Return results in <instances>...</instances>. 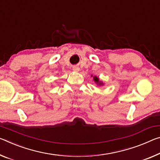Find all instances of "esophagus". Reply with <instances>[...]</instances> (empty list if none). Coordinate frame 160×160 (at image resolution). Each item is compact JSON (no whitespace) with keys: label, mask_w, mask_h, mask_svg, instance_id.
<instances>
[{"label":"esophagus","mask_w":160,"mask_h":160,"mask_svg":"<svg viewBox=\"0 0 160 160\" xmlns=\"http://www.w3.org/2000/svg\"><path fill=\"white\" fill-rule=\"evenodd\" d=\"M72 70L75 71V72H78V71L80 70V68H78V67H77V66H73V68H72Z\"/></svg>","instance_id":"1"}]
</instances>
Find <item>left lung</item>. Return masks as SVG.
I'll list each match as a JSON object with an SVG mask.
<instances>
[{"instance_id": "1", "label": "left lung", "mask_w": 160, "mask_h": 160, "mask_svg": "<svg viewBox=\"0 0 160 160\" xmlns=\"http://www.w3.org/2000/svg\"><path fill=\"white\" fill-rule=\"evenodd\" d=\"M93 80H94V81H95V82L98 86H103L104 85V82H102V80H100V79H99V78L97 77V76H94Z\"/></svg>"}]
</instances>
